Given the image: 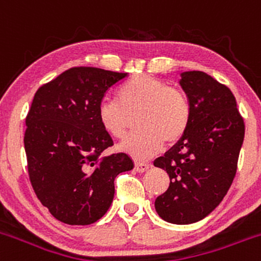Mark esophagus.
<instances>
[{
  "mask_svg": "<svg viewBox=\"0 0 261 261\" xmlns=\"http://www.w3.org/2000/svg\"><path fill=\"white\" fill-rule=\"evenodd\" d=\"M151 167V164H148V162H136V171L137 172H144L147 171V170Z\"/></svg>",
  "mask_w": 261,
  "mask_h": 261,
  "instance_id": "1",
  "label": "esophagus"
}]
</instances>
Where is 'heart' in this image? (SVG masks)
Wrapping results in <instances>:
<instances>
[{
	"instance_id": "obj_1",
	"label": "heart",
	"mask_w": 261,
	"mask_h": 261,
	"mask_svg": "<svg viewBox=\"0 0 261 261\" xmlns=\"http://www.w3.org/2000/svg\"><path fill=\"white\" fill-rule=\"evenodd\" d=\"M118 101L102 100L97 108L101 128L114 138L127 132L128 115H137L138 132L123 141L120 148L138 160L147 159L162 148L164 141H179L189 127L192 107L188 97L167 87L154 77L141 74L119 87Z\"/></svg>"
}]
</instances>
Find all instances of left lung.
I'll return each instance as SVG.
<instances>
[{
  "label": "left lung",
  "instance_id": "1",
  "mask_svg": "<svg viewBox=\"0 0 261 261\" xmlns=\"http://www.w3.org/2000/svg\"><path fill=\"white\" fill-rule=\"evenodd\" d=\"M179 84L192 107L184 136L153 165L166 170L169 189L154 200L164 221L190 224L205 218L228 192L245 136L231 90L202 71L182 72Z\"/></svg>",
  "mask_w": 261,
  "mask_h": 261
}]
</instances>
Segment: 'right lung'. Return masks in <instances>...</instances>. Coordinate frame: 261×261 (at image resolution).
<instances>
[{"instance_id":"add662e5","label":"right lung","mask_w":261,"mask_h":261,"mask_svg":"<svg viewBox=\"0 0 261 261\" xmlns=\"http://www.w3.org/2000/svg\"><path fill=\"white\" fill-rule=\"evenodd\" d=\"M128 73L73 67L39 87L24 137L30 182L40 203L67 224H91L110 208L118 174L134 167L127 153L100 159L113 139L97 108Z\"/></svg>"}]
</instances>
